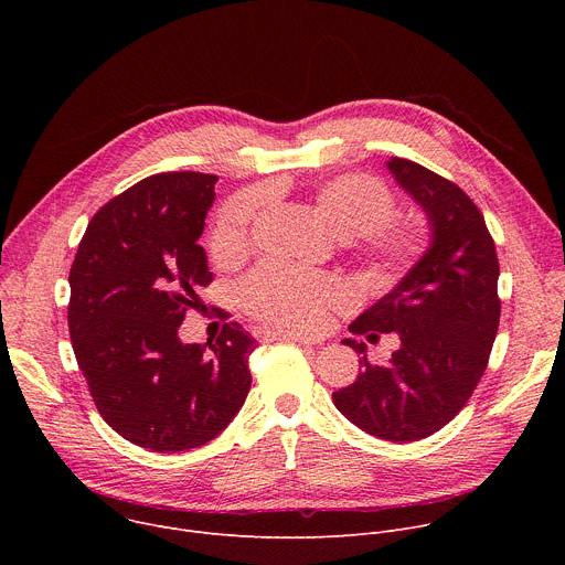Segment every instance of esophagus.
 Here are the masks:
<instances>
[{"mask_svg":"<svg viewBox=\"0 0 565 565\" xmlns=\"http://www.w3.org/2000/svg\"><path fill=\"white\" fill-rule=\"evenodd\" d=\"M255 338L259 342H270V340H292L297 344H306V347H312L310 340L306 338H299V335H292V333H277V331H270V329H257L255 331Z\"/></svg>","mask_w":565,"mask_h":565,"instance_id":"1","label":"esophagus"}]
</instances>
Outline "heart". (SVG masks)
Returning a JSON list of instances; mask_svg holds the SVG:
<instances>
[{"label": "heart", "mask_w": 565, "mask_h": 565, "mask_svg": "<svg viewBox=\"0 0 565 565\" xmlns=\"http://www.w3.org/2000/svg\"><path fill=\"white\" fill-rule=\"evenodd\" d=\"M312 207L382 275L409 270L429 250L431 238L423 221H391L395 196L375 177H333L317 185ZM255 212L257 199L250 194L232 196L221 205L210 232V253L216 262L232 264L246 255ZM238 301L266 327L312 335L324 331L331 312L347 303V290L333 277L262 264L238 284Z\"/></svg>", "instance_id": "heart-1"}]
</instances>
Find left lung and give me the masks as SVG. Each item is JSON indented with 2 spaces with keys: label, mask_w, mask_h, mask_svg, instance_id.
<instances>
[{
  "label": "left lung",
  "mask_w": 565,
  "mask_h": 565,
  "mask_svg": "<svg viewBox=\"0 0 565 565\" xmlns=\"http://www.w3.org/2000/svg\"><path fill=\"white\" fill-rule=\"evenodd\" d=\"M386 166L425 207L431 248L349 327L371 342L397 333L399 349L388 364L364 355L362 373L333 402L362 431L414 443L454 420L488 369L501 319L499 257L486 218L456 183L407 158ZM344 344L364 353L362 342Z\"/></svg>",
  "instance_id": "obj_1"
}]
</instances>
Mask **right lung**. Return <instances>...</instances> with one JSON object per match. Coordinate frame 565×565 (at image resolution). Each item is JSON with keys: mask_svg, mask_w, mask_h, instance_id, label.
Returning <instances> with one entry per match:
<instances>
[{"mask_svg": "<svg viewBox=\"0 0 565 565\" xmlns=\"http://www.w3.org/2000/svg\"><path fill=\"white\" fill-rule=\"evenodd\" d=\"M214 174L163 172L105 203L79 241L68 333L98 414L125 440L185 451L216 438L244 407L257 342L236 321L207 344L179 327L212 284L199 246Z\"/></svg>", "mask_w": 565, "mask_h": 565, "instance_id": "1", "label": "right lung"}]
</instances>
